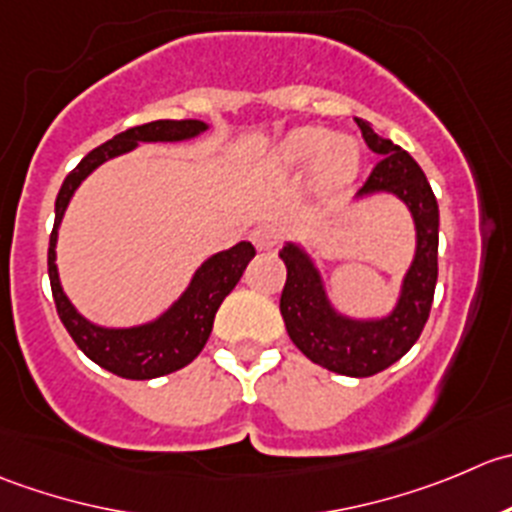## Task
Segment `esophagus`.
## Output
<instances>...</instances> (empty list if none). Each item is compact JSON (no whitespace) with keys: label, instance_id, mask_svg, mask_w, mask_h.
<instances>
[{"label":"esophagus","instance_id":"esophagus-1","mask_svg":"<svg viewBox=\"0 0 512 512\" xmlns=\"http://www.w3.org/2000/svg\"><path fill=\"white\" fill-rule=\"evenodd\" d=\"M251 241H254L258 251H273L278 246V241H281V231L276 226H258V229H254V234H251Z\"/></svg>","mask_w":512,"mask_h":512}]
</instances>
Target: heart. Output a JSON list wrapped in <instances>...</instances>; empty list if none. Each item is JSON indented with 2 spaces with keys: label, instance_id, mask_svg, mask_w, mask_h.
<instances>
[{
  "label": "heart",
  "instance_id": "heart-1",
  "mask_svg": "<svg viewBox=\"0 0 512 512\" xmlns=\"http://www.w3.org/2000/svg\"><path fill=\"white\" fill-rule=\"evenodd\" d=\"M318 153V179L323 186H341L356 174L358 146L351 139L333 136L323 129H298L281 141L276 151V164L281 169H306Z\"/></svg>",
  "mask_w": 512,
  "mask_h": 512
}]
</instances>
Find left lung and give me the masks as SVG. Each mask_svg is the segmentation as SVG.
<instances>
[{"label": "left lung", "instance_id": "8db88e82", "mask_svg": "<svg viewBox=\"0 0 512 512\" xmlns=\"http://www.w3.org/2000/svg\"><path fill=\"white\" fill-rule=\"evenodd\" d=\"M356 124L368 149L378 154V164L356 199L371 194L398 196L416 224V256L403 278L396 308L383 318L343 316L333 308L321 271L301 246L286 244L278 256L286 263L281 316L298 351L333 373L368 378L406 356L428 321L438 281V201L408 151L378 136L368 121L356 119Z\"/></svg>", "mask_w": 512, "mask_h": 512}]
</instances>
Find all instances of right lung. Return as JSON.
<instances>
[{"label":"right lung","instance_id":"add662e5","mask_svg":"<svg viewBox=\"0 0 512 512\" xmlns=\"http://www.w3.org/2000/svg\"><path fill=\"white\" fill-rule=\"evenodd\" d=\"M206 129L209 126L199 119H161L121 131L114 139L89 151L59 189L47 258L54 303H57L59 318H62L64 328L74 338V343L96 366L106 368L114 376L129 378V381H149V378L166 376V373L189 366L209 341L221 301L234 291L249 261L256 256V249L249 241H241V244L231 246L229 251H219V254L206 258L196 268L189 288L181 293L179 301L171 303L169 311L161 313L156 321L131 328H104L86 321L82 313L72 306L62 283H59L57 251H54L57 249L59 224H62L64 211H67L74 191L96 166L136 149L141 141H186L204 134Z\"/></svg>","mask_w":512,"mask_h":512}]
</instances>
